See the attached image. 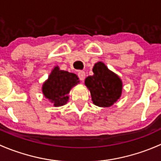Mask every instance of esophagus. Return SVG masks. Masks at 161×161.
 <instances>
[{"label": "esophagus", "mask_w": 161, "mask_h": 161, "mask_svg": "<svg viewBox=\"0 0 161 161\" xmlns=\"http://www.w3.org/2000/svg\"><path fill=\"white\" fill-rule=\"evenodd\" d=\"M78 75H79V78L81 81H84L86 78V72L84 71H78Z\"/></svg>", "instance_id": "esophagus-1"}]
</instances>
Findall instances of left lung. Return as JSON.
<instances>
[{
  "instance_id": "8db88e82",
  "label": "left lung",
  "mask_w": 161,
  "mask_h": 161,
  "mask_svg": "<svg viewBox=\"0 0 161 161\" xmlns=\"http://www.w3.org/2000/svg\"><path fill=\"white\" fill-rule=\"evenodd\" d=\"M93 75L88 76L85 84L90 91L92 103L100 108L111 107L120 98L122 82L101 61L96 63L92 69Z\"/></svg>"
}]
</instances>
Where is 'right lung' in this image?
I'll return each instance as SVG.
<instances>
[{
	"mask_svg": "<svg viewBox=\"0 0 161 161\" xmlns=\"http://www.w3.org/2000/svg\"><path fill=\"white\" fill-rule=\"evenodd\" d=\"M78 83L79 80L75 74L60 70L58 66H56L47 80L43 84L42 91L44 97L53 103V106H63L69 100L68 94L71 89Z\"/></svg>",
	"mask_w": 161,
	"mask_h": 161,
	"instance_id": "add662e5",
	"label": "right lung"
}]
</instances>
